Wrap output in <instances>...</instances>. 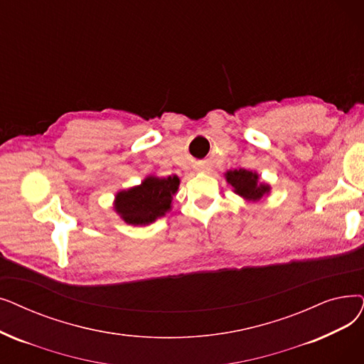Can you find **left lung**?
Masks as SVG:
<instances>
[{"instance_id": "1", "label": "left lung", "mask_w": 364, "mask_h": 364, "mask_svg": "<svg viewBox=\"0 0 364 364\" xmlns=\"http://www.w3.org/2000/svg\"><path fill=\"white\" fill-rule=\"evenodd\" d=\"M226 178H228V183L232 184L236 193L250 200H257L264 193L269 192V186H266L263 183L259 184L257 173L247 169L229 171L226 173Z\"/></svg>"}]
</instances>
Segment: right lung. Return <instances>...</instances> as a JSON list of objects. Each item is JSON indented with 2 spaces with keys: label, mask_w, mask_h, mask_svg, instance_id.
Returning <instances> with one entry per match:
<instances>
[{
  "label": "right lung",
  "mask_w": 364,
  "mask_h": 364,
  "mask_svg": "<svg viewBox=\"0 0 364 364\" xmlns=\"http://www.w3.org/2000/svg\"><path fill=\"white\" fill-rule=\"evenodd\" d=\"M178 177H149L141 186L123 191L116 196V211L129 225H149L169 208L176 195Z\"/></svg>",
  "instance_id": "obj_1"
}]
</instances>
